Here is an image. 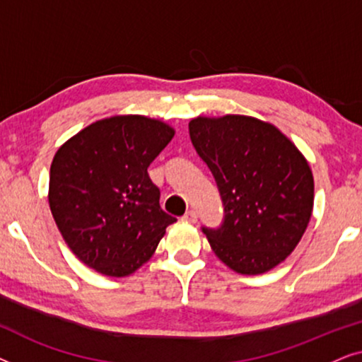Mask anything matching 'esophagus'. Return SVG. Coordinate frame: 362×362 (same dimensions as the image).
<instances>
[{"instance_id": "obj_1", "label": "esophagus", "mask_w": 362, "mask_h": 362, "mask_svg": "<svg viewBox=\"0 0 362 362\" xmlns=\"http://www.w3.org/2000/svg\"><path fill=\"white\" fill-rule=\"evenodd\" d=\"M182 219L187 221V222H192V224H194V222L197 221V212L196 211H187Z\"/></svg>"}]
</instances>
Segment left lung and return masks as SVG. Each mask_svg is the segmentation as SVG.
Instances as JSON below:
<instances>
[{
    "mask_svg": "<svg viewBox=\"0 0 362 362\" xmlns=\"http://www.w3.org/2000/svg\"><path fill=\"white\" fill-rule=\"evenodd\" d=\"M189 136L224 202V224L202 227L211 249L237 274L275 269L298 245L313 212L306 158L275 125L247 115L192 118Z\"/></svg>",
    "mask_w": 362,
    "mask_h": 362,
    "instance_id": "8db88e82",
    "label": "left lung"
}]
</instances>
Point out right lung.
I'll return each instance as SVG.
<instances>
[{
	"instance_id": "right-lung-1",
	"label": "right lung",
	"mask_w": 362,
	"mask_h": 362,
	"mask_svg": "<svg viewBox=\"0 0 362 362\" xmlns=\"http://www.w3.org/2000/svg\"><path fill=\"white\" fill-rule=\"evenodd\" d=\"M173 136L175 128L156 118L115 115L90 123L54 155L52 217L69 249L98 274L132 275L176 222L148 175Z\"/></svg>"
}]
</instances>
